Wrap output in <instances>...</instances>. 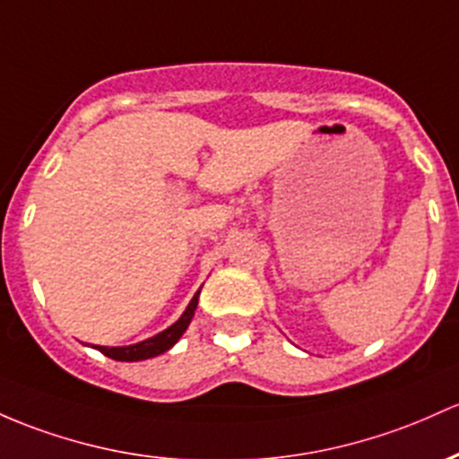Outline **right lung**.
Wrapping results in <instances>:
<instances>
[{"instance_id":"add662e5","label":"right lung","mask_w":459,"mask_h":459,"mask_svg":"<svg viewBox=\"0 0 459 459\" xmlns=\"http://www.w3.org/2000/svg\"><path fill=\"white\" fill-rule=\"evenodd\" d=\"M198 296H200V290L194 294V299H191L187 309L183 311V316H180V318L176 320L172 326H168L165 331H160V333H156L152 337H148V340L137 342V344H130V346H110V349L108 346H93V349L104 352V355L110 357V359H115V361H141V359H150V357H156V355H160V352L169 351L176 342L180 340V335L187 331L189 322L195 314V307H198Z\"/></svg>"}]
</instances>
